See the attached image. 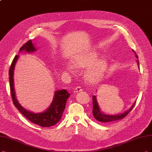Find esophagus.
Masks as SVG:
<instances>
[{"mask_svg": "<svg viewBox=\"0 0 152 152\" xmlns=\"http://www.w3.org/2000/svg\"><path fill=\"white\" fill-rule=\"evenodd\" d=\"M81 91H83L82 88H81V86H77V87H76V88L75 89L74 92H75V93H78V92Z\"/></svg>", "mask_w": 152, "mask_h": 152, "instance_id": "obj_1", "label": "esophagus"}]
</instances>
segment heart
<instances>
[{
    "label": "heart",
    "mask_w": 152,
    "mask_h": 152,
    "mask_svg": "<svg viewBox=\"0 0 152 152\" xmlns=\"http://www.w3.org/2000/svg\"><path fill=\"white\" fill-rule=\"evenodd\" d=\"M98 57L97 53L94 52L81 53L75 56L72 61L77 69H82L91 66L97 60ZM65 67L66 70L69 72H73L75 70L74 67L69 64H67ZM106 68L107 61L104 59L98 60L86 71L85 75L86 80L90 83L98 81L104 75Z\"/></svg>",
    "instance_id": "obj_1"
}]
</instances>
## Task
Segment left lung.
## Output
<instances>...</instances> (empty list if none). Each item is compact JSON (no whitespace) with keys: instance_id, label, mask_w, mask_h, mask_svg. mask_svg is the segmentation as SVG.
<instances>
[{"instance_id":"1","label":"left lung","mask_w":152,"mask_h":152,"mask_svg":"<svg viewBox=\"0 0 152 152\" xmlns=\"http://www.w3.org/2000/svg\"><path fill=\"white\" fill-rule=\"evenodd\" d=\"M133 53L135 54V56L137 58H138V55L135 53V51L133 49ZM138 63H139L138 60H137ZM93 114L94 117V118L97 120L101 122H104V123H108V122H112V121H118L119 120H121L123 118H124L126 115L130 113V112L132 111L133 108L134 107V104H135V103L134 102L133 106L131 107L130 110H128L126 112H125L124 113L122 114H119V115H105L103 113L102 111L99 110V107L98 106L97 100H96V96H93Z\"/></svg>"}]
</instances>
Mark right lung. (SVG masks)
Segmentation results:
<instances>
[{
	"label": "right lung",
	"mask_w": 152,
	"mask_h": 152,
	"mask_svg": "<svg viewBox=\"0 0 152 152\" xmlns=\"http://www.w3.org/2000/svg\"><path fill=\"white\" fill-rule=\"evenodd\" d=\"M22 50H25L27 52H33L35 51L36 49L34 47L32 41L29 40L23 44V46L20 48L19 50L22 51ZM18 55H16L14 57L9 71L10 89L14 104L27 119L34 124L42 127H49L56 125L61 118L66 107L67 99L69 97L70 94L66 89L56 91L55 92L53 103L49 106V108L44 113L36 114L25 110L23 107H22L18 102L14 91L13 78L14 69L16 61L18 59Z\"/></svg>",
	"instance_id": "add662e5"
}]
</instances>
